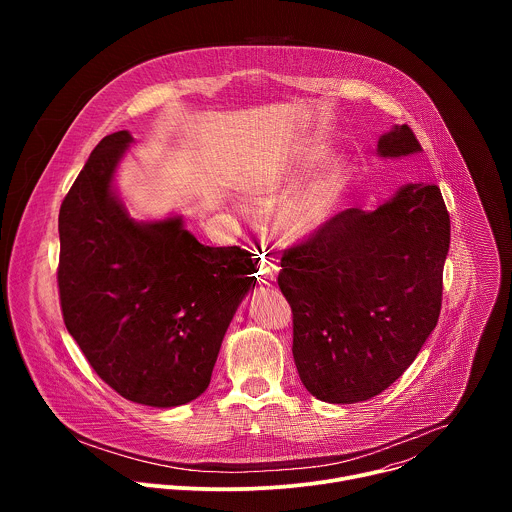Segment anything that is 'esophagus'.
I'll return each instance as SVG.
<instances>
[{"label": "esophagus", "instance_id": "esophagus-1", "mask_svg": "<svg viewBox=\"0 0 512 512\" xmlns=\"http://www.w3.org/2000/svg\"><path fill=\"white\" fill-rule=\"evenodd\" d=\"M277 273H279L277 263H275L273 259L263 257V259H261V265H259V281L269 285V283H273V281L277 279Z\"/></svg>", "mask_w": 512, "mask_h": 512}]
</instances>
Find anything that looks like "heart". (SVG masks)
Returning <instances> with one entry per match:
<instances>
[{
  "label": "heart",
  "instance_id": "1",
  "mask_svg": "<svg viewBox=\"0 0 512 512\" xmlns=\"http://www.w3.org/2000/svg\"><path fill=\"white\" fill-rule=\"evenodd\" d=\"M300 170H279L249 180L247 194L263 208L277 204L300 182ZM342 188V170L332 168L291 196L279 212V231L289 239H304L316 233L334 212ZM245 221H255L257 210L249 202H237Z\"/></svg>",
  "mask_w": 512,
  "mask_h": 512
}]
</instances>
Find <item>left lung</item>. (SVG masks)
<instances>
[{
	"instance_id": "obj_1",
	"label": "left lung",
	"mask_w": 512,
	"mask_h": 512,
	"mask_svg": "<svg viewBox=\"0 0 512 512\" xmlns=\"http://www.w3.org/2000/svg\"><path fill=\"white\" fill-rule=\"evenodd\" d=\"M381 158L419 154L407 125L381 135ZM450 214L435 184H405L377 210L346 208L281 257L296 367L326 403L367 401L419 354L442 310Z\"/></svg>"
}]
</instances>
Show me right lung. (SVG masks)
I'll list each match as a JSON object with an SVG mask.
<instances>
[{
	"label": "right lung",
	"mask_w": 512,
	"mask_h": 512,
	"mask_svg": "<svg viewBox=\"0 0 512 512\" xmlns=\"http://www.w3.org/2000/svg\"><path fill=\"white\" fill-rule=\"evenodd\" d=\"M133 137L99 141L58 214V291L66 330L121 397L176 407L210 383L225 332L255 287L241 247H206L182 216L139 223L113 178Z\"/></svg>",
	"instance_id": "obj_1"
}]
</instances>
